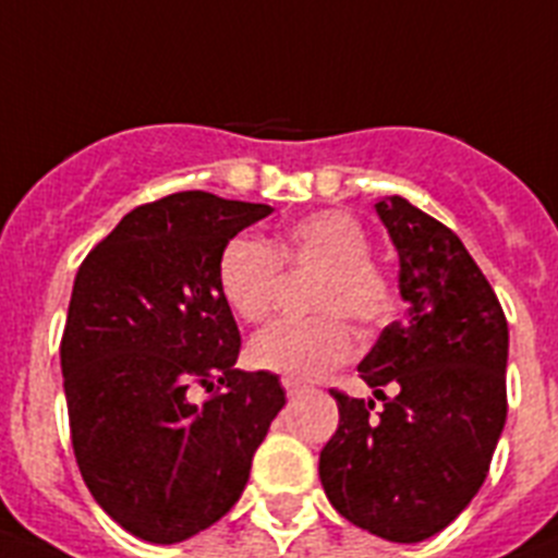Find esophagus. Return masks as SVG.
I'll use <instances>...</instances> for the list:
<instances>
[{
  "label": "esophagus",
  "instance_id": "esophagus-1",
  "mask_svg": "<svg viewBox=\"0 0 558 558\" xmlns=\"http://www.w3.org/2000/svg\"><path fill=\"white\" fill-rule=\"evenodd\" d=\"M282 385H284V390H288V396H301V392L310 387V385H304V381H299V379H282Z\"/></svg>",
  "mask_w": 558,
  "mask_h": 558
}]
</instances>
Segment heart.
<instances>
[{
  "label": "heart",
  "instance_id": "heart-1",
  "mask_svg": "<svg viewBox=\"0 0 558 558\" xmlns=\"http://www.w3.org/2000/svg\"><path fill=\"white\" fill-rule=\"evenodd\" d=\"M284 270H315L306 290V306L315 315L276 320L259 331L248 345V362L259 371L315 379L354 356L356 337L345 317L373 329L396 310V284L371 257V234L345 209L295 218L274 245L234 234L218 254L216 282L240 320L263 324L274 313Z\"/></svg>",
  "mask_w": 558,
  "mask_h": 558
}]
</instances>
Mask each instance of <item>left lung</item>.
<instances>
[{
    "label": "left lung",
    "instance_id": "obj_1",
    "mask_svg": "<svg viewBox=\"0 0 558 558\" xmlns=\"http://www.w3.org/2000/svg\"><path fill=\"white\" fill-rule=\"evenodd\" d=\"M376 213L401 257L407 310L360 362L379 412L331 390L340 426L318 473L349 523L421 543L487 478L506 421L509 329L493 284L446 223L401 196L376 202Z\"/></svg>",
    "mask_w": 558,
    "mask_h": 558
}]
</instances>
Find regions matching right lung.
<instances>
[{
  "label": "right lung",
  "mask_w": 558,
  "mask_h": 558,
  "mask_svg": "<svg viewBox=\"0 0 558 558\" xmlns=\"http://www.w3.org/2000/svg\"><path fill=\"white\" fill-rule=\"evenodd\" d=\"M265 216L171 193L126 213L76 270L60 340L71 446L96 504L146 543L221 520L284 407L274 373L234 367L240 329L216 282L223 243Z\"/></svg>",
  "instance_id": "add662e5"
}]
</instances>
